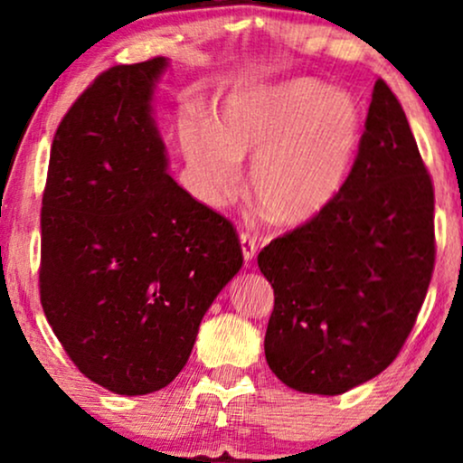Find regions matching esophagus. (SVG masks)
<instances>
[{
    "label": "esophagus",
    "instance_id": "34e87169",
    "mask_svg": "<svg viewBox=\"0 0 463 463\" xmlns=\"http://www.w3.org/2000/svg\"><path fill=\"white\" fill-rule=\"evenodd\" d=\"M239 241H241V252H243V261L250 263L254 259V254H257L259 250V243H257V237L252 235V232H239Z\"/></svg>",
    "mask_w": 463,
    "mask_h": 463
}]
</instances>
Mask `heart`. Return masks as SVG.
I'll return each instance as SVG.
<instances>
[{"label": "heart", "mask_w": 463, "mask_h": 463, "mask_svg": "<svg viewBox=\"0 0 463 463\" xmlns=\"http://www.w3.org/2000/svg\"><path fill=\"white\" fill-rule=\"evenodd\" d=\"M359 135L357 102L307 78L235 95L217 126L189 121L180 130L195 191L206 204L235 198L243 184L241 161L254 158V198L285 226L307 224L331 204Z\"/></svg>", "instance_id": "obj_1"}]
</instances>
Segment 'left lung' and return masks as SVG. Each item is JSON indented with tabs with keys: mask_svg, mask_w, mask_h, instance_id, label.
<instances>
[{
	"mask_svg": "<svg viewBox=\"0 0 463 463\" xmlns=\"http://www.w3.org/2000/svg\"><path fill=\"white\" fill-rule=\"evenodd\" d=\"M433 204L405 110L379 78L339 194L259 252L274 289L265 359L285 385L344 394L398 357L433 276Z\"/></svg>",
	"mask_w": 463,
	"mask_h": 463,
	"instance_id": "8db88e82",
	"label": "left lung"
}]
</instances>
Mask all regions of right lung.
Returning a JSON list of instances; mask_svg holds the SVG:
<instances>
[{
	"label": "right lung",
	"mask_w": 463,
	"mask_h": 463,
	"mask_svg": "<svg viewBox=\"0 0 463 463\" xmlns=\"http://www.w3.org/2000/svg\"><path fill=\"white\" fill-rule=\"evenodd\" d=\"M163 56L106 69L52 141L41 305L69 359L124 396L178 376L200 322L243 263L235 226L167 174L152 119Z\"/></svg>",
	"instance_id": "right-lung-1"
}]
</instances>
